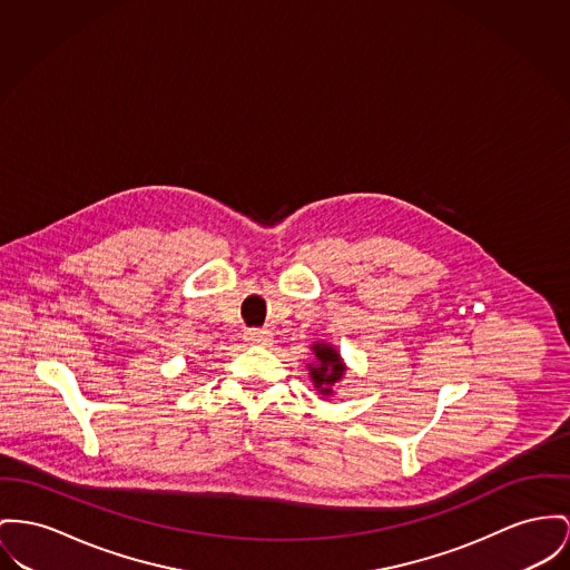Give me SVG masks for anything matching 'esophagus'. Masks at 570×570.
Here are the masks:
<instances>
[{
    "label": "esophagus",
    "instance_id": "34e87169",
    "mask_svg": "<svg viewBox=\"0 0 570 570\" xmlns=\"http://www.w3.org/2000/svg\"><path fill=\"white\" fill-rule=\"evenodd\" d=\"M244 337H246V342L255 343V345H267L272 340L269 331H262V328H250V331H246Z\"/></svg>",
    "mask_w": 570,
    "mask_h": 570
}]
</instances>
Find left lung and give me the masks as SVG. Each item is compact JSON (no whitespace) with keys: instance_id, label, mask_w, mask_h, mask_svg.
<instances>
[{"instance_id":"left-lung-1","label":"left lung","mask_w":570,"mask_h":570,"mask_svg":"<svg viewBox=\"0 0 570 570\" xmlns=\"http://www.w3.org/2000/svg\"><path fill=\"white\" fill-rule=\"evenodd\" d=\"M311 352H313V361L306 363L308 379L320 395L333 397L335 386L342 382L347 372V365L343 363L342 354L333 343L313 342Z\"/></svg>"}]
</instances>
